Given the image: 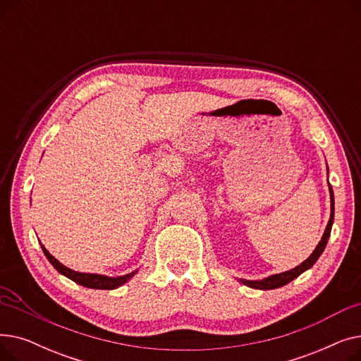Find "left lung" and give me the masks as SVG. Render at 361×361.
<instances>
[{
    "mask_svg": "<svg viewBox=\"0 0 361 361\" xmlns=\"http://www.w3.org/2000/svg\"><path fill=\"white\" fill-rule=\"evenodd\" d=\"M329 195H331V218H329V222L326 225V230L324 233V235H322L319 244L316 245V249L313 250V253L302 262L300 263L298 267H295L294 269L291 271H287V272H282V274H275V275H271L268 278H263V279H259V281H249V279H238L240 282H243L244 286H247L250 288H256V290H274V288H279V287H283L287 286L288 282H291L293 279H295L298 275H301L305 271L310 269L313 264L316 263V260L320 257V255L324 253L325 247H326V243L329 240V235H331V230H332V224H334V214H335V202H334V190L332 187L329 184Z\"/></svg>",
    "mask_w": 361,
    "mask_h": 361,
    "instance_id": "left-lung-1",
    "label": "left lung"
}]
</instances>
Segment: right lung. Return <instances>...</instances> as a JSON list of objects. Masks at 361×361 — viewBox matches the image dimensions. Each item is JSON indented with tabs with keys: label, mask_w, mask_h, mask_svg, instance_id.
Masks as SVG:
<instances>
[{
	"label": "right lung",
	"mask_w": 361,
	"mask_h": 361,
	"mask_svg": "<svg viewBox=\"0 0 361 361\" xmlns=\"http://www.w3.org/2000/svg\"><path fill=\"white\" fill-rule=\"evenodd\" d=\"M42 252L47 256V259L49 260V263L52 267L59 271L61 275L70 278L71 281H74L75 283H79L82 287L86 288H93V290H116L118 287H121L123 283H126L131 276H135L137 274V271H133L131 274L123 275V276H106V275H99V274H83V272H75L67 267H64L63 263H60L56 260L45 247L41 244Z\"/></svg>",
	"instance_id": "add662e5"
}]
</instances>
